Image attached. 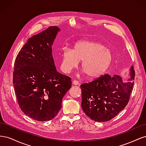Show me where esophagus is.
<instances>
[{"label": "esophagus", "mask_w": 146, "mask_h": 146, "mask_svg": "<svg viewBox=\"0 0 146 146\" xmlns=\"http://www.w3.org/2000/svg\"><path fill=\"white\" fill-rule=\"evenodd\" d=\"M72 83H73V84H74V85H80V82H79L77 80H73Z\"/></svg>", "instance_id": "34e87169"}]
</instances>
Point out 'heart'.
<instances>
[{"label": "heart", "instance_id": "obj_1", "mask_svg": "<svg viewBox=\"0 0 146 146\" xmlns=\"http://www.w3.org/2000/svg\"><path fill=\"white\" fill-rule=\"evenodd\" d=\"M113 60V55L102 43L81 40L75 44L73 49L64 48L62 50L60 68L66 74L77 68L79 61L81 67L89 78L98 77L108 69Z\"/></svg>", "mask_w": 146, "mask_h": 146}]
</instances>
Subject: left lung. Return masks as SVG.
Instances as JSON below:
<instances>
[{"instance_id":"left-lung-1","label":"left lung","mask_w":146,"mask_h":146,"mask_svg":"<svg viewBox=\"0 0 146 146\" xmlns=\"http://www.w3.org/2000/svg\"><path fill=\"white\" fill-rule=\"evenodd\" d=\"M130 76L129 82L123 83L117 75L105 74L81 85L82 108L86 115L96 122L109 121L115 117L129 102L135 76L133 67Z\"/></svg>"}]
</instances>
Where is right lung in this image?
Returning <instances> with one entry per match:
<instances>
[{"instance_id":"obj_1","label":"right lung","mask_w":146,"mask_h":146,"mask_svg":"<svg viewBox=\"0 0 146 146\" xmlns=\"http://www.w3.org/2000/svg\"><path fill=\"white\" fill-rule=\"evenodd\" d=\"M57 26L30 38L14 64L13 83L17 103L26 115L38 121L51 120L61 108L71 87L70 77L56 71L52 46Z\"/></svg>"}]
</instances>
